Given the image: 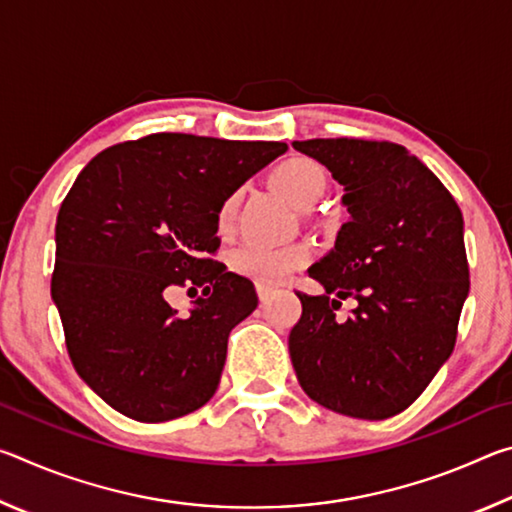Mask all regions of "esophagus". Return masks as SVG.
Returning <instances> with one entry per match:
<instances>
[{
  "label": "esophagus",
  "instance_id": "34e87169",
  "mask_svg": "<svg viewBox=\"0 0 512 512\" xmlns=\"http://www.w3.org/2000/svg\"><path fill=\"white\" fill-rule=\"evenodd\" d=\"M271 293H273L271 287H266V284H257V296H259V302H262V305H266L268 298H271Z\"/></svg>",
  "mask_w": 512,
  "mask_h": 512
}]
</instances>
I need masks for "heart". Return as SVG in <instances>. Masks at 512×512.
<instances>
[{"label":"heart","instance_id":"1","mask_svg":"<svg viewBox=\"0 0 512 512\" xmlns=\"http://www.w3.org/2000/svg\"><path fill=\"white\" fill-rule=\"evenodd\" d=\"M273 183L287 194L293 203L307 207L316 201V198L325 192L327 176L323 167L316 160L302 158V155H293V158L282 160L273 169ZM239 205V194H230L219 207V230L225 232L235 221ZM311 262V246L307 241H293V244L284 246H264V244H241L230 250L228 266L232 273L248 280L266 284H273L287 280L291 273L300 271Z\"/></svg>","mask_w":512,"mask_h":512}]
</instances>
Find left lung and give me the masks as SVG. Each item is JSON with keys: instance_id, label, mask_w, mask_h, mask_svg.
Wrapping results in <instances>:
<instances>
[{"instance_id": "obj_1", "label": "left lung", "mask_w": 512, "mask_h": 512, "mask_svg": "<svg viewBox=\"0 0 512 512\" xmlns=\"http://www.w3.org/2000/svg\"><path fill=\"white\" fill-rule=\"evenodd\" d=\"M293 149L332 171L350 212L332 253L309 268L325 293L298 291L293 370L302 391L329 411L393 418L454 352L470 291L461 207L395 142L316 137ZM345 297L358 307L343 321L335 311Z\"/></svg>"}]
</instances>
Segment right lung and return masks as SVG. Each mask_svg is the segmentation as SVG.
I'll return each instance as SVG.
<instances>
[{
  "label": "right lung",
  "instance_id": "1",
  "mask_svg": "<svg viewBox=\"0 0 512 512\" xmlns=\"http://www.w3.org/2000/svg\"><path fill=\"white\" fill-rule=\"evenodd\" d=\"M284 142L153 133L88 162L56 219L51 298L69 361L103 402L167 422L210 402L230 332L257 307L253 282L214 255L219 207ZM176 286L204 296L189 317Z\"/></svg>",
  "mask_w": 512,
  "mask_h": 512
}]
</instances>
